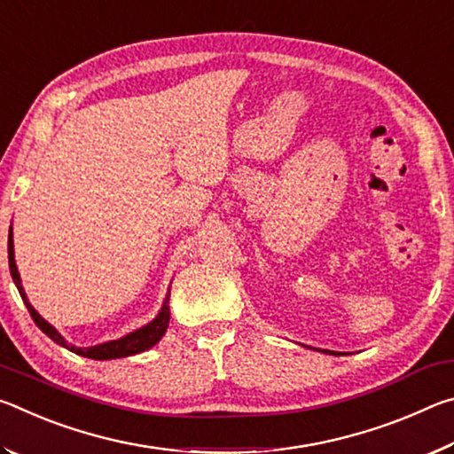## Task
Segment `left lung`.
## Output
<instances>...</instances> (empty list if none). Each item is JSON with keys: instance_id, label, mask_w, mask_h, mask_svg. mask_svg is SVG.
I'll use <instances>...</instances> for the list:
<instances>
[{"instance_id": "8db88e82", "label": "left lung", "mask_w": 454, "mask_h": 454, "mask_svg": "<svg viewBox=\"0 0 454 454\" xmlns=\"http://www.w3.org/2000/svg\"><path fill=\"white\" fill-rule=\"evenodd\" d=\"M333 355H334V352H333Z\"/></svg>"}]
</instances>
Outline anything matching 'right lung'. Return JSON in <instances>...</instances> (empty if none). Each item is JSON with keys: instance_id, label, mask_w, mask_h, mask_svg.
Here are the masks:
<instances>
[{"instance_id": "1", "label": "right lung", "mask_w": 454, "mask_h": 454, "mask_svg": "<svg viewBox=\"0 0 454 454\" xmlns=\"http://www.w3.org/2000/svg\"><path fill=\"white\" fill-rule=\"evenodd\" d=\"M7 258H10V272H12V278L15 282V286L20 290V296L24 298V302L27 306L29 314H32V318L37 326H40L45 334H48L53 342H58L59 347H66L70 348L72 352L80 356H86V358H94V360H110V358H121V356H132L137 355V352H144L152 348L153 344H156L160 338L164 336L168 325H170V306H168V301H170V292H168L166 301L162 310L156 318H153L150 325H145L144 328L136 330V333L128 334L124 338H120V340H112V342H104V344H98V347H90V348H75L72 344H67L64 340V336H61L56 328L51 325H48L40 314L34 310V306L27 302V296L24 288H21V280H20V274H18V268H15V260H13V238L10 232V238H7Z\"/></svg>"}]
</instances>
